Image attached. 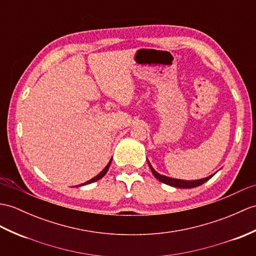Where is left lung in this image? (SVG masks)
<instances>
[{"label": "left lung", "instance_id": "obj_1", "mask_svg": "<svg viewBox=\"0 0 256 256\" xmlns=\"http://www.w3.org/2000/svg\"><path fill=\"white\" fill-rule=\"evenodd\" d=\"M148 164H150V168L154 176L156 178L157 180H159L160 182H162L164 184H168V186H174V188H196V186H202V184L205 183L206 181H208L212 176H215V174L207 176V178H204V179H200V180H193V181H188V180H180V179H174V178H169V176H162L158 174L157 171H155V169H154L152 167L150 162H148L147 160Z\"/></svg>", "mask_w": 256, "mask_h": 256}]
</instances>
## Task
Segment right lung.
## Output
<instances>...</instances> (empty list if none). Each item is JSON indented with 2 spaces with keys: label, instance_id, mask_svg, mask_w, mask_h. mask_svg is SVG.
<instances>
[{
  "label": "right lung",
  "instance_id": "obj_1",
  "mask_svg": "<svg viewBox=\"0 0 256 256\" xmlns=\"http://www.w3.org/2000/svg\"><path fill=\"white\" fill-rule=\"evenodd\" d=\"M111 162H112V159H110V162H108V164L106 166V168L100 172L99 174H97L96 176L94 178H92V179H90L89 181H87V182H85V183H82V184H80V186H86V184H89V183H92V182H96V181H98V180H100L101 178H102L106 174V171H108V169H109V167H110V164H111Z\"/></svg>",
  "mask_w": 256,
  "mask_h": 256
}]
</instances>
